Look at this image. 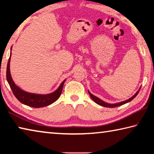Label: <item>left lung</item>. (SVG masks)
I'll list each match as a JSON object with an SVG mask.
<instances>
[{
    "instance_id": "8db88e82",
    "label": "left lung",
    "mask_w": 154,
    "mask_h": 154,
    "mask_svg": "<svg viewBox=\"0 0 154 154\" xmlns=\"http://www.w3.org/2000/svg\"><path fill=\"white\" fill-rule=\"evenodd\" d=\"M140 89H139V90H138V91H137V93H136V94H134V95H133V96H132V97H130V99H128V100H125V101H123V102H122L117 103V104H108V103H106V102H104V101H102V100L99 99V98H98V97H95V95H94L93 94H91V93L89 91H88V92H89V95L91 96V99H92L93 100H94L95 103H97V104H99V105H100V106H104V107L114 108V107L119 106H122V105L124 104H126V103L130 102V101H132V100L133 99H134V98L138 95V92H139Z\"/></svg>"
}]
</instances>
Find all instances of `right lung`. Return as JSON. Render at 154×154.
Here are the masks:
<instances>
[{
    "label": "right lung",
    "mask_w": 154,
    "mask_h": 154,
    "mask_svg": "<svg viewBox=\"0 0 154 154\" xmlns=\"http://www.w3.org/2000/svg\"><path fill=\"white\" fill-rule=\"evenodd\" d=\"M10 57H11V55H10ZM10 57L9 59L8 63H7V80L9 83L10 87H11L12 91L14 93L15 97H16L20 102L31 107L41 108L47 106L52 104V103H54L55 101H57L59 99L60 94H61L63 87V85L65 80L62 82L59 87L54 92L50 94L39 95L29 94V93L24 91L20 89L18 87L15 85L13 80L11 79L9 69L10 59H11Z\"/></svg>",
    "instance_id": "right-lung-1"
}]
</instances>
